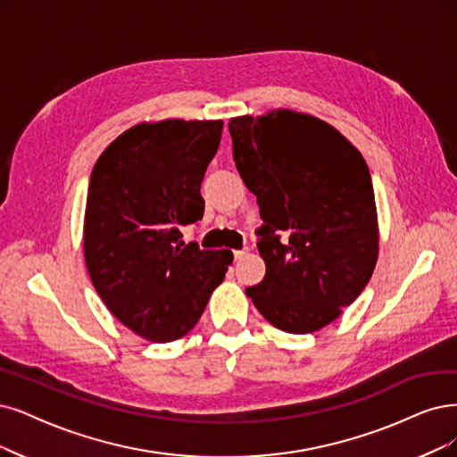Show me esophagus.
<instances>
[{"label": "esophagus", "instance_id": "1", "mask_svg": "<svg viewBox=\"0 0 457 457\" xmlns=\"http://www.w3.org/2000/svg\"><path fill=\"white\" fill-rule=\"evenodd\" d=\"M246 252H248V248H243V250H233V258H235V260H241V258H245V256H246Z\"/></svg>", "mask_w": 457, "mask_h": 457}]
</instances>
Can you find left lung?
<instances>
[{
	"mask_svg": "<svg viewBox=\"0 0 457 457\" xmlns=\"http://www.w3.org/2000/svg\"><path fill=\"white\" fill-rule=\"evenodd\" d=\"M229 133L263 220L256 233L265 277L246 295L286 333L322 329L358 299L378 258L361 152L328 122L290 109L231 118Z\"/></svg>",
	"mask_w": 457,
	"mask_h": 457,
	"instance_id": "1",
	"label": "left lung"
}]
</instances>
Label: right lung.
I'll use <instances>...</instances> for the list:
<instances>
[{
  "instance_id": "add662e5",
  "label": "right lung",
  "mask_w": 457,
  "mask_h": 457,
  "mask_svg": "<svg viewBox=\"0 0 457 457\" xmlns=\"http://www.w3.org/2000/svg\"><path fill=\"white\" fill-rule=\"evenodd\" d=\"M222 128L143 122L118 135L92 169L84 262L107 309L146 341L188 333L233 262L229 250L184 245L180 233L203 218L201 182Z\"/></svg>"
}]
</instances>
